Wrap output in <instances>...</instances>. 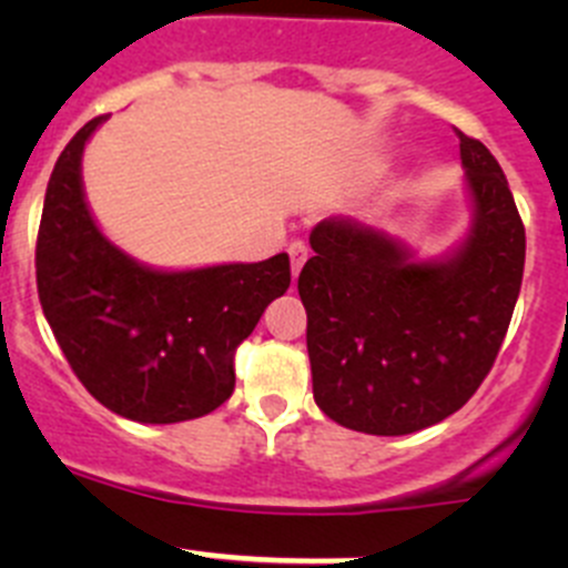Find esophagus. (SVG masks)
Returning <instances> with one entry per match:
<instances>
[{"label":"esophagus","instance_id":"1","mask_svg":"<svg viewBox=\"0 0 568 568\" xmlns=\"http://www.w3.org/2000/svg\"><path fill=\"white\" fill-rule=\"evenodd\" d=\"M288 257H291V272H294V277H296V274H300V268L305 266V261H307L305 242H291L288 244Z\"/></svg>","mask_w":568,"mask_h":568}]
</instances>
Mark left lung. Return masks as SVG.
Returning a JSON list of instances; mask_svg holds the SVG:
<instances>
[{"instance_id": "1", "label": "left lung", "mask_w": 568, "mask_h": 568, "mask_svg": "<svg viewBox=\"0 0 568 568\" xmlns=\"http://www.w3.org/2000/svg\"><path fill=\"white\" fill-rule=\"evenodd\" d=\"M459 134L473 225L459 250L415 261L354 220L313 227L300 274L313 398L341 426L400 437L459 412L495 365L525 268V225L500 164Z\"/></svg>"}]
</instances>
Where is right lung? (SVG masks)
<instances>
[{
    "label": "right lung",
    "instance_id": "1",
    "mask_svg": "<svg viewBox=\"0 0 568 568\" xmlns=\"http://www.w3.org/2000/svg\"><path fill=\"white\" fill-rule=\"evenodd\" d=\"M104 120L77 131L49 178L36 247L40 307L73 374L106 409L136 423L194 420L231 398L233 354L288 291V255L162 272L114 247L82 189L84 145Z\"/></svg>",
    "mask_w": 568,
    "mask_h": 568
}]
</instances>
